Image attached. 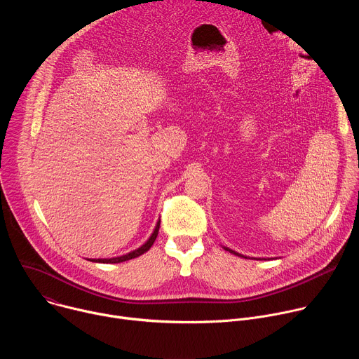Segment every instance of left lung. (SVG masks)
<instances>
[{"label": "left lung", "mask_w": 359, "mask_h": 359, "mask_svg": "<svg viewBox=\"0 0 359 359\" xmlns=\"http://www.w3.org/2000/svg\"><path fill=\"white\" fill-rule=\"evenodd\" d=\"M224 250H226V251H230V252H233V254H236V255H240V257H244V255H241V254L236 252L234 250H231V248H229V247H224ZM244 259H247V257H244Z\"/></svg>", "instance_id": "1"}]
</instances>
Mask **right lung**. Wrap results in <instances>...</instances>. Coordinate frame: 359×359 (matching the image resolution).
<instances>
[{
	"label": "right lung",
	"instance_id": "add662e5",
	"mask_svg": "<svg viewBox=\"0 0 359 359\" xmlns=\"http://www.w3.org/2000/svg\"><path fill=\"white\" fill-rule=\"evenodd\" d=\"M159 226H161V220L158 222L155 230H153L151 236L147 238V241L144 244H142L139 248L128 252V254H123V255H119V257H112V259H92L90 262L93 263H104V264H115V263H123V262H128V260H132V259H136L139 257V255H142L143 252H146L151 245L153 243H155L156 237H158V233H159Z\"/></svg>",
	"mask_w": 359,
	"mask_h": 359
}]
</instances>
